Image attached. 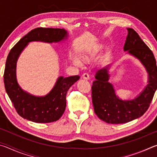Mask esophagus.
<instances>
[{
    "mask_svg": "<svg viewBox=\"0 0 157 157\" xmlns=\"http://www.w3.org/2000/svg\"><path fill=\"white\" fill-rule=\"evenodd\" d=\"M82 78L84 79H86V80H88L89 79V75L87 73H84L83 75H82Z\"/></svg>",
    "mask_w": 157,
    "mask_h": 157,
    "instance_id": "obj_1",
    "label": "esophagus"
}]
</instances>
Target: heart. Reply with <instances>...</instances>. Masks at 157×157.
Instances as JSON below:
<instances>
[{
	"mask_svg": "<svg viewBox=\"0 0 157 157\" xmlns=\"http://www.w3.org/2000/svg\"><path fill=\"white\" fill-rule=\"evenodd\" d=\"M91 53H92V52H91ZM73 60V63H75V64H78V65H79V63H80V62H79V61L77 59H75V58H73V59H72Z\"/></svg>",
	"mask_w": 157,
	"mask_h": 157,
	"instance_id": "heart-1",
	"label": "heart"
}]
</instances>
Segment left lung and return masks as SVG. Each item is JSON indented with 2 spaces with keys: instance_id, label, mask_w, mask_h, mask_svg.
<instances>
[{
  "instance_id": "obj_1",
  "label": "left lung",
  "mask_w": 157,
  "mask_h": 157,
  "mask_svg": "<svg viewBox=\"0 0 157 157\" xmlns=\"http://www.w3.org/2000/svg\"><path fill=\"white\" fill-rule=\"evenodd\" d=\"M128 31L124 51L140 61L148 73V84L133 100H123L116 96L113 85L109 82L110 65L98 71L92 85V102L98 118L107 123H128L139 118L148 109L157 89L156 59L148 46L132 28Z\"/></svg>"
}]
</instances>
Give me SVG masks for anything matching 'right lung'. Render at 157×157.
<instances>
[{
    "label": "right lung",
    "mask_w": 157,
    "mask_h": 157,
    "mask_svg": "<svg viewBox=\"0 0 157 157\" xmlns=\"http://www.w3.org/2000/svg\"><path fill=\"white\" fill-rule=\"evenodd\" d=\"M67 35L64 29L37 28L21 38L9 52L3 76L5 88L17 113L22 118L38 123H52L59 120L64 112L66 94L79 76L59 77L48 94L37 97L21 88L17 81L16 67L21 52L29 42L56 43L66 38Z\"/></svg>",
    "instance_id": "1"
}]
</instances>
